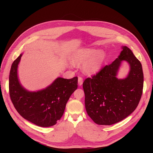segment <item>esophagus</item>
I'll return each mask as SVG.
<instances>
[{"instance_id": "34e87169", "label": "esophagus", "mask_w": 153, "mask_h": 153, "mask_svg": "<svg viewBox=\"0 0 153 153\" xmlns=\"http://www.w3.org/2000/svg\"><path fill=\"white\" fill-rule=\"evenodd\" d=\"M83 82H84V80H83V78H82L81 76L78 77V85H82V84H83Z\"/></svg>"}]
</instances>
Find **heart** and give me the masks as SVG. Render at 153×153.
<instances>
[{
  "mask_svg": "<svg viewBox=\"0 0 153 153\" xmlns=\"http://www.w3.org/2000/svg\"><path fill=\"white\" fill-rule=\"evenodd\" d=\"M105 53L103 50L84 48L75 50L71 57L74 65H82V70L88 75L95 74L100 71L104 61Z\"/></svg>",
  "mask_w": 153,
  "mask_h": 153,
  "instance_id": "b5f03b06",
  "label": "heart"
}]
</instances>
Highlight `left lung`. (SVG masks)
Here are the masks:
<instances>
[{
  "instance_id": "left-lung-1",
  "label": "left lung",
  "mask_w": 153,
  "mask_h": 153,
  "mask_svg": "<svg viewBox=\"0 0 153 153\" xmlns=\"http://www.w3.org/2000/svg\"><path fill=\"white\" fill-rule=\"evenodd\" d=\"M115 61L83 83L88 115L99 125L122 121L136 109L142 94L143 74L140 62L126 46ZM131 66L124 79L116 77L122 61Z\"/></svg>"
}]
</instances>
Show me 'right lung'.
<instances>
[{
    "label": "right lung",
    "instance_id": "obj_1",
    "mask_svg": "<svg viewBox=\"0 0 153 153\" xmlns=\"http://www.w3.org/2000/svg\"><path fill=\"white\" fill-rule=\"evenodd\" d=\"M20 55L12 64L9 90L12 103L22 117L41 127L52 126L64 114L69 98L78 87V77H59L46 89L30 92L23 87L17 75Z\"/></svg>",
    "mask_w": 153,
    "mask_h": 153
}]
</instances>
